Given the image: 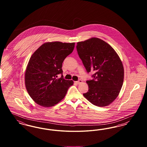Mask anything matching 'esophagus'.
<instances>
[{
  "label": "esophagus",
  "instance_id": "obj_1",
  "mask_svg": "<svg viewBox=\"0 0 147 147\" xmlns=\"http://www.w3.org/2000/svg\"><path fill=\"white\" fill-rule=\"evenodd\" d=\"M83 82V81L82 80H79L78 81H77V82H76V83H77V84H80V83H82Z\"/></svg>",
  "mask_w": 147,
  "mask_h": 147
}]
</instances>
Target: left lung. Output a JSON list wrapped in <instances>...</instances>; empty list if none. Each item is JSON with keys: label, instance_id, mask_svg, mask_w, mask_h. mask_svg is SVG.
<instances>
[{"label": "left lung", "instance_id": "8db88e82", "mask_svg": "<svg viewBox=\"0 0 147 147\" xmlns=\"http://www.w3.org/2000/svg\"><path fill=\"white\" fill-rule=\"evenodd\" d=\"M78 55L94 79L87 80L89 90L83 94L92 104L105 107L118 96L123 85L124 69L119 55L104 41L92 37L77 43Z\"/></svg>", "mask_w": 147, "mask_h": 147}]
</instances>
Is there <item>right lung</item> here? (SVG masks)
Wrapping results in <instances>:
<instances>
[{
	"label": "right lung",
	"mask_w": 147,
	"mask_h": 147,
	"mask_svg": "<svg viewBox=\"0 0 147 147\" xmlns=\"http://www.w3.org/2000/svg\"><path fill=\"white\" fill-rule=\"evenodd\" d=\"M75 43L46 42L30 58L25 74L28 92L35 102L43 107L55 106L65 97L73 80H65L62 74V63L74 49Z\"/></svg>",
	"instance_id": "1"
}]
</instances>
